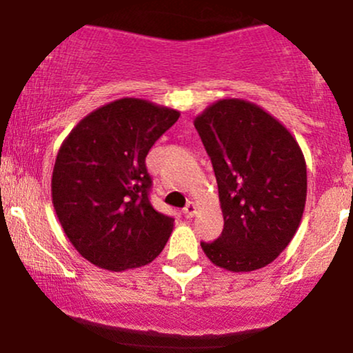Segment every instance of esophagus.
<instances>
[{
  "label": "esophagus",
  "mask_w": 353,
  "mask_h": 353,
  "mask_svg": "<svg viewBox=\"0 0 353 353\" xmlns=\"http://www.w3.org/2000/svg\"><path fill=\"white\" fill-rule=\"evenodd\" d=\"M196 211H198V206H196L194 203H192V201H189L188 205H186V208H184V214H186L188 218H192V216H194Z\"/></svg>",
  "instance_id": "34e87169"
}]
</instances>
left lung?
I'll return each mask as SVG.
<instances>
[{
  "label": "left lung",
  "mask_w": 353,
  "mask_h": 353,
  "mask_svg": "<svg viewBox=\"0 0 353 353\" xmlns=\"http://www.w3.org/2000/svg\"><path fill=\"white\" fill-rule=\"evenodd\" d=\"M213 164L225 226L201 242L214 265L250 272L270 264L301 223L306 162L294 137L261 106L220 99L194 118Z\"/></svg>",
  "instance_id": "8db88e82"
}]
</instances>
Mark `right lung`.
Instances as JSON below:
<instances>
[{
	"label": "right lung",
	"instance_id": "right-lung-1",
	"mask_svg": "<svg viewBox=\"0 0 353 353\" xmlns=\"http://www.w3.org/2000/svg\"><path fill=\"white\" fill-rule=\"evenodd\" d=\"M179 114L147 99L121 98L84 117L59 148L54 210L74 248L96 267L135 269L165 247L174 218L150 205L145 157Z\"/></svg>",
	"mask_w": 353,
	"mask_h": 353
}]
</instances>
